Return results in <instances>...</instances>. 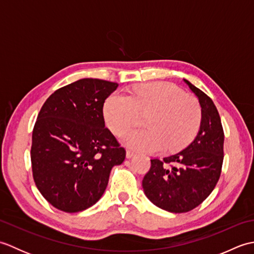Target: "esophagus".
Segmentation results:
<instances>
[{"label": "esophagus", "mask_w": 254, "mask_h": 254, "mask_svg": "<svg viewBox=\"0 0 254 254\" xmlns=\"http://www.w3.org/2000/svg\"><path fill=\"white\" fill-rule=\"evenodd\" d=\"M134 155H135V153L132 152V150H127V158L130 159V158H132V157H133Z\"/></svg>", "instance_id": "esophagus-1"}]
</instances>
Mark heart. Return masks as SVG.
<instances>
[{
    "instance_id": "b5f03b06",
    "label": "heart",
    "mask_w": 254,
    "mask_h": 254,
    "mask_svg": "<svg viewBox=\"0 0 254 254\" xmlns=\"http://www.w3.org/2000/svg\"><path fill=\"white\" fill-rule=\"evenodd\" d=\"M137 112L148 113L144 130H132L121 137L127 147L142 152H176L195 137L202 123V108L192 96L169 83H148L130 96L112 93L105 101L108 127L120 135L136 122Z\"/></svg>"
}]
</instances>
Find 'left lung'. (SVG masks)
<instances>
[{"label": "left lung", "mask_w": 254, "mask_h": 254, "mask_svg": "<svg viewBox=\"0 0 254 254\" xmlns=\"http://www.w3.org/2000/svg\"><path fill=\"white\" fill-rule=\"evenodd\" d=\"M202 108V123L194 141L163 160L150 159L142 181L145 195L170 213H187L198 206L218 182L224 160V131L213 100L183 79Z\"/></svg>", "instance_id": "obj_1"}]
</instances>
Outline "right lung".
Listing matches in <instances>:
<instances>
[{
	"mask_svg": "<svg viewBox=\"0 0 254 254\" xmlns=\"http://www.w3.org/2000/svg\"><path fill=\"white\" fill-rule=\"evenodd\" d=\"M118 83L83 78L56 90L32 131L31 167L38 190L56 208L82 212L99 201L126 150L105 127V100Z\"/></svg>",
	"mask_w": 254,
	"mask_h": 254,
	"instance_id": "obj_1",
	"label": "right lung"
}]
</instances>
